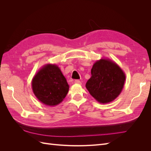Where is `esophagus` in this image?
Returning a JSON list of instances; mask_svg holds the SVG:
<instances>
[{"mask_svg": "<svg viewBox=\"0 0 151 151\" xmlns=\"http://www.w3.org/2000/svg\"><path fill=\"white\" fill-rule=\"evenodd\" d=\"M74 83L75 84H81V82L79 80H75L74 81Z\"/></svg>", "mask_w": 151, "mask_h": 151, "instance_id": "1", "label": "esophagus"}]
</instances>
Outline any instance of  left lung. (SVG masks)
<instances>
[{
  "label": "left lung",
  "mask_w": 151,
  "mask_h": 151,
  "mask_svg": "<svg viewBox=\"0 0 151 151\" xmlns=\"http://www.w3.org/2000/svg\"><path fill=\"white\" fill-rule=\"evenodd\" d=\"M125 81V73L117 63L109 58H101L94 63L86 87L98 102L106 104L120 95Z\"/></svg>",
  "instance_id": "8db88e82"
}]
</instances>
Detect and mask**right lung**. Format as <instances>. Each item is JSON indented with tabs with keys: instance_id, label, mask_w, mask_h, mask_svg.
I'll use <instances>...</instances> for the list:
<instances>
[{
	"instance_id": "obj_1",
	"label": "right lung",
	"mask_w": 151,
	"mask_h": 151,
	"mask_svg": "<svg viewBox=\"0 0 151 151\" xmlns=\"http://www.w3.org/2000/svg\"><path fill=\"white\" fill-rule=\"evenodd\" d=\"M32 89L40 102L50 106L60 104L69 89L67 80L57 65L43 66L33 77Z\"/></svg>"
}]
</instances>
